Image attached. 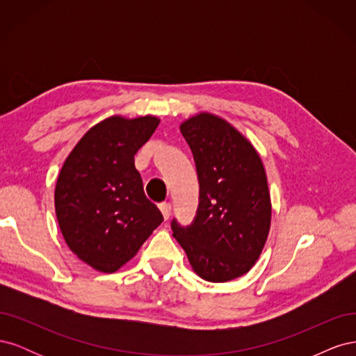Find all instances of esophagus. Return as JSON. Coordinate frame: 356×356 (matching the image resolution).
Wrapping results in <instances>:
<instances>
[{
	"label": "esophagus",
	"mask_w": 356,
	"mask_h": 356,
	"mask_svg": "<svg viewBox=\"0 0 356 356\" xmlns=\"http://www.w3.org/2000/svg\"><path fill=\"white\" fill-rule=\"evenodd\" d=\"M159 208H160L161 213H163V218L168 220V218L170 217V209H172L170 203H169V202H161V203L159 204Z\"/></svg>",
	"instance_id": "esophagus-1"
}]
</instances>
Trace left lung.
<instances>
[{
	"instance_id": "left-lung-1",
	"label": "left lung",
	"mask_w": 356,
	"mask_h": 356,
	"mask_svg": "<svg viewBox=\"0 0 356 356\" xmlns=\"http://www.w3.org/2000/svg\"><path fill=\"white\" fill-rule=\"evenodd\" d=\"M195 157L199 207L190 225L170 227L202 279L227 282L250 272L270 230L272 204L263 161L222 118L200 113L181 124Z\"/></svg>"
}]
</instances>
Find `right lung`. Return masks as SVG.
<instances>
[{"label": "right lung", "instance_id": "add662e5", "mask_svg": "<svg viewBox=\"0 0 356 356\" xmlns=\"http://www.w3.org/2000/svg\"><path fill=\"white\" fill-rule=\"evenodd\" d=\"M159 123L153 115L105 118L86 132L60 169L55 209L62 236L96 270H118L163 221L134 160Z\"/></svg>", "mask_w": 356, "mask_h": 356}]
</instances>
